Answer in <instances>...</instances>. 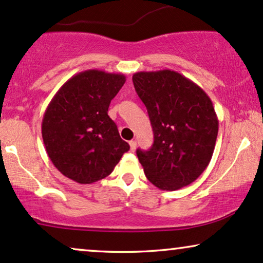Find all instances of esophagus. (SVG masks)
Listing matches in <instances>:
<instances>
[{
	"label": "esophagus",
	"mask_w": 263,
	"mask_h": 263,
	"mask_svg": "<svg viewBox=\"0 0 263 263\" xmlns=\"http://www.w3.org/2000/svg\"><path fill=\"white\" fill-rule=\"evenodd\" d=\"M129 146H130V151L134 152L136 149V141H135V140H132V141H129Z\"/></svg>",
	"instance_id": "esophagus-1"
}]
</instances>
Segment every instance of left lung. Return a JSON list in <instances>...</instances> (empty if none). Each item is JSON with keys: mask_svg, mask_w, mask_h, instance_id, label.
<instances>
[{"mask_svg": "<svg viewBox=\"0 0 263 263\" xmlns=\"http://www.w3.org/2000/svg\"><path fill=\"white\" fill-rule=\"evenodd\" d=\"M133 83L155 134L148 151H136L146 177L164 191L190 185L209 165L219 133L210 98L172 70L140 71L133 74Z\"/></svg>", "mask_w": 263, "mask_h": 263, "instance_id": "1", "label": "left lung"}]
</instances>
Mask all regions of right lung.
Wrapping results in <instances>:
<instances>
[{
	"label": "right lung",
	"mask_w": 263,
	"mask_h": 263,
	"mask_svg": "<svg viewBox=\"0 0 263 263\" xmlns=\"http://www.w3.org/2000/svg\"><path fill=\"white\" fill-rule=\"evenodd\" d=\"M125 76L101 70L74 74L50 100L42 119V138L54 166L78 183L110 175L129 145L108 117L110 102Z\"/></svg>",
	"instance_id": "add662e5"
}]
</instances>
